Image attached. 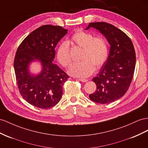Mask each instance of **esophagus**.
<instances>
[{
    "label": "esophagus",
    "instance_id": "esophagus-1",
    "mask_svg": "<svg viewBox=\"0 0 148 148\" xmlns=\"http://www.w3.org/2000/svg\"><path fill=\"white\" fill-rule=\"evenodd\" d=\"M78 80L81 81V82H86L88 81V79H78Z\"/></svg>",
    "mask_w": 148,
    "mask_h": 148
}]
</instances>
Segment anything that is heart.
Wrapping results in <instances>:
<instances>
[{"mask_svg": "<svg viewBox=\"0 0 148 148\" xmlns=\"http://www.w3.org/2000/svg\"><path fill=\"white\" fill-rule=\"evenodd\" d=\"M72 42L82 47L81 61L74 63L69 69V74L73 76L86 77L92 74L97 68L104 64L108 57L106 41L101 37H94L89 32L79 31L71 37ZM57 58L64 67H67L72 62L69 45L66 42L60 44L57 51Z\"/></svg>", "mask_w": 148, "mask_h": 148, "instance_id": "obj_1", "label": "heart"}]
</instances>
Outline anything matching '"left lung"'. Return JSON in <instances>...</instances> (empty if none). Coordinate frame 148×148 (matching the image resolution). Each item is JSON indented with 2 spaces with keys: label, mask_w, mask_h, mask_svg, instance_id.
I'll return each mask as SVG.
<instances>
[{
  "label": "left lung",
  "mask_w": 148,
  "mask_h": 148,
  "mask_svg": "<svg viewBox=\"0 0 148 148\" xmlns=\"http://www.w3.org/2000/svg\"><path fill=\"white\" fill-rule=\"evenodd\" d=\"M90 27L103 34L111 47L107 60L92 79L97 88L89 98L97 103L108 104L122 97L130 88L136 66L135 50L130 38L112 24L92 22L86 30Z\"/></svg>",
  "instance_id": "obj_1"
}]
</instances>
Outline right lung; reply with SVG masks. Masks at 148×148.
<instances>
[{
	"label": "right lung",
	"instance_id": "1",
	"mask_svg": "<svg viewBox=\"0 0 148 148\" xmlns=\"http://www.w3.org/2000/svg\"><path fill=\"white\" fill-rule=\"evenodd\" d=\"M68 30L61 26L44 25L26 37L18 46L14 67L18 89L24 99L41 109L54 107L62 96V88L68 75L54 64L55 47ZM39 61L42 71L31 75L29 65Z\"/></svg>",
	"mask_w": 148,
	"mask_h": 148
}]
</instances>
